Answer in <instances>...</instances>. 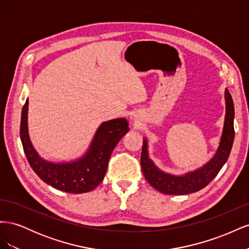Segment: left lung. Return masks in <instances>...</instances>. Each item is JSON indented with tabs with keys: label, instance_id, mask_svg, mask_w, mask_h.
<instances>
[{
	"label": "left lung",
	"instance_id": "1",
	"mask_svg": "<svg viewBox=\"0 0 249 249\" xmlns=\"http://www.w3.org/2000/svg\"><path fill=\"white\" fill-rule=\"evenodd\" d=\"M225 117L222 135L215 155L201 167L185 175H172L161 170L148 155L147 139L143 138L141 153V168L148 184L156 190L168 195H186L197 192L205 188L220 171L225 162L228 161L232 146L235 131H233V117L235 109L231 95L225 88Z\"/></svg>",
	"mask_w": 249,
	"mask_h": 249
}]
</instances>
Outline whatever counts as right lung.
<instances>
[{
    "mask_svg": "<svg viewBox=\"0 0 249 249\" xmlns=\"http://www.w3.org/2000/svg\"><path fill=\"white\" fill-rule=\"evenodd\" d=\"M29 101L22 107L20 140L30 166L44 183L67 193H85L99 186L106 175L113 149L129 132L125 118L104 122L97 127L87 152L70 162H53L42 158L34 148L28 130Z\"/></svg>",
    "mask_w": 249,
    "mask_h": 249,
    "instance_id": "add662e5",
    "label": "right lung"
}]
</instances>
